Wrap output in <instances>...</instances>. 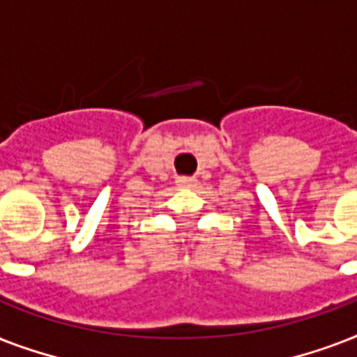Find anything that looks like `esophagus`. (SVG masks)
Masks as SVG:
<instances>
[{
  "label": "esophagus",
  "instance_id": "1",
  "mask_svg": "<svg viewBox=\"0 0 357 357\" xmlns=\"http://www.w3.org/2000/svg\"><path fill=\"white\" fill-rule=\"evenodd\" d=\"M178 185L179 187H195L196 185V179L195 178H178Z\"/></svg>",
  "mask_w": 357,
  "mask_h": 357
}]
</instances>
